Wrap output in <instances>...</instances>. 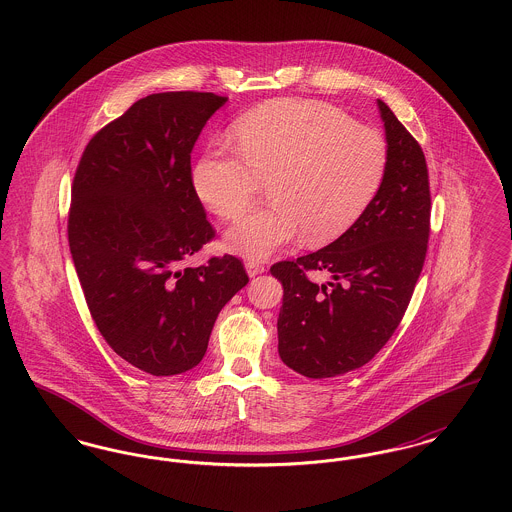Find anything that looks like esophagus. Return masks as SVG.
Listing matches in <instances>:
<instances>
[{"mask_svg":"<svg viewBox=\"0 0 512 512\" xmlns=\"http://www.w3.org/2000/svg\"><path fill=\"white\" fill-rule=\"evenodd\" d=\"M245 270H247V274L253 278V276H259V274H263L267 267H265V263H259V261H247L245 263Z\"/></svg>","mask_w":512,"mask_h":512,"instance_id":"obj_1","label":"esophagus"}]
</instances>
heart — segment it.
<instances>
[{
  "label": "heart",
  "mask_w": 512,
  "mask_h": 512,
  "mask_svg": "<svg viewBox=\"0 0 512 512\" xmlns=\"http://www.w3.org/2000/svg\"><path fill=\"white\" fill-rule=\"evenodd\" d=\"M228 147H209L195 163L197 197L220 219H234L268 180V203L236 220L226 247L251 261L297 242L340 236L365 211L386 172V144L332 105L280 99L234 124Z\"/></svg>",
  "instance_id": "1"
}]
</instances>
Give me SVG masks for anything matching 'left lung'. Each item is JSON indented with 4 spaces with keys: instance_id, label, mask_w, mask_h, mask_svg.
I'll return each mask as SVG.
<instances>
[{
    "instance_id": "1",
    "label": "left lung",
    "mask_w": 512,
    "mask_h": 512,
    "mask_svg": "<svg viewBox=\"0 0 512 512\" xmlns=\"http://www.w3.org/2000/svg\"><path fill=\"white\" fill-rule=\"evenodd\" d=\"M386 172L361 217L336 242L270 267L284 288L278 353L307 378L366 365L393 336L413 297L430 236V182L422 147L378 99ZM311 271L328 283L308 278Z\"/></svg>"
}]
</instances>
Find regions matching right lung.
Masks as SVG:
<instances>
[{
    "label": "right lung",
    "mask_w": 512,
    "mask_h": 512,
    "mask_svg": "<svg viewBox=\"0 0 512 512\" xmlns=\"http://www.w3.org/2000/svg\"><path fill=\"white\" fill-rule=\"evenodd\" d=\"M226 101L138 99L90 140L74 174L69 245L88 309L111 349L153 376L199 365L220 309L249 282L232 255L180 268L215 236L192 149Z\"/></svg>",
    "instance_id": "obj_1"
}]
</instances>
